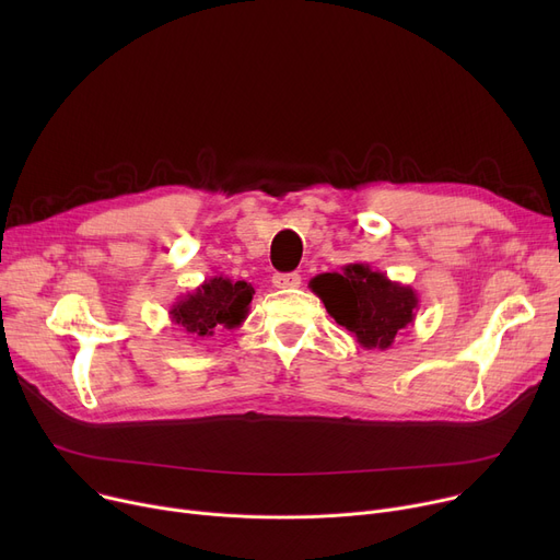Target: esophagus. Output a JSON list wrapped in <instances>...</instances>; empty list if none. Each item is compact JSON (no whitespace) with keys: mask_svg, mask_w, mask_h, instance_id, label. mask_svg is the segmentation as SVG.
Listing matches in <instances>:
<instances>
[{"mask_svg":"<svg viewBox=\"0 0 560 560\" xmlns=\"http://www.w3.org/2000/svg\"><path fill=\"white\" fill-rule=\"evenodd\" d=\"M275 288H300L302 277L298 272H288V275H275L272 277Z\"/></svg>","mask_w":560,"mask_h":560,"instance_id":"esophagus-1","label":"esophagus"}]
</instances>
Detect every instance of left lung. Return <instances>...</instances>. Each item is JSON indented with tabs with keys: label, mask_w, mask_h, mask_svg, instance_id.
<instances>
[{
	"label": "left lung",
	"mask_w": 560,
	"mask_h": 560,
	"mask_svg": "<svg viewBox=\"0 0 560 560\" xmlns=\"http://www.w3.org/2000/svg\"><path fill=\"white\" fill-rule=\"evenodd\" d=\"M308 288L327 313L365 349H390L397 336L416 319L418 292L368 262H349L340 272L311 279Z\"/></svg>",
	"instance_id": "left-lung-1"
}]
</instances>
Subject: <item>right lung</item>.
<instances>
[{"mask_svg":"<svg viewBox=\"0 0 560 560\" xmlns=\"http://www.w3.org/2000/svg\"><path fill=\"white\" fill-rule=\"evenodd\" d=\"M252 298V283L211 277L172 304L170 319L192 338H211L220 327H241L249 313Z\"/></svg>","mask_w":560,"mask_h":560,"instance_id":"add662e5","label":"right lung"}]
</instances>
